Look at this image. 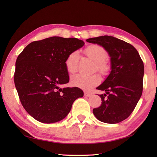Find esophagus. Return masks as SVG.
I'll list each match as a JSON object with an SVG mask.
<instances>
[{"label": "esophagus", "mask_w": 157, "mask_h": 157, "mask_svg": "<svg viewBox=\"0 0 157 157\" xmlns=\"http://www.w3.org/2000/svg\"><path fill=\"white\" fill-rule=\"evenodd\" d=\"M84 96H86V97H90V96H92V94H91V93L85 92H84Z\"/></svg>", "instance_id": "obj_1"}]
</instances>
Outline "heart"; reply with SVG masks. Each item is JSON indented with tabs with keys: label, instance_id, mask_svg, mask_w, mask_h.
<instances>
[{
	"label": "heart",
	"instance_id": "heart-1",
	"mask_svg": "<svg viewBox=\"0 0 157 157\" xmlns=\"http://www.w3.org/2000/svg\"><path fill=\"white\" fill-rule=\"evenodd\" d=\"M86 54L96 64V69L101 73H106L108 66L105 61L108 57L105 49L98 45L90 46L85 50ZM79 55L78 51H74L69 54L65 60V67L69 73H74L78 68ZM101 77L95 74L86 76L82 74H76L71 78V84L75 87L81 88L84 90H90L101 82Z\"/></svg>",
	"mask_w": 157,
	"mask_h": 157
}]
</instances>
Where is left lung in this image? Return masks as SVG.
Wrapping results in <instances>:
<instances>
[{
	"mask_svg": "<svg viewBox=\"0 0 157 157\" xmlns=\"http://www.w3.org/2000/svg\"><path fill=\"white\" fill-rule=\"evenodd\" d=\"M86 41L102 46L111 58V71L96 88L105 92L99 95L102 102L93 109V113L102 122H121L131 115L142 96L144 63L134 46L113 36H102Z\"/></svg>",
	"mask_w": 157,
	"mask_h": 157,
	"instance_id": "1",
	"label": "left lung"
}]
</instances>
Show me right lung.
I'll return each mask as SVG.
<instances>
[{"instance_id":"right-lung-1","label":"right lung","mask_w":157,"mask_h":157,"mask_svg":"<svg viewBox=\"0 0 157 157\" xmlns=\"http://www.w3.org/2000/svg\"><path fill=\"white\" fill-rule=\"evenodd\" d=\"M84 45L78 38L52 36L31 42L18 56L15 88L23 108L33 118L44 123L61 121L73 102L84 96L77 87L61 88L69 81L67 57Z\"/></svg>"}]
</instances>
